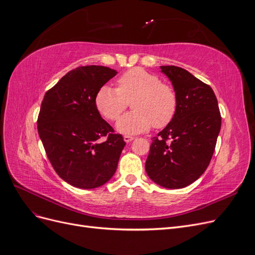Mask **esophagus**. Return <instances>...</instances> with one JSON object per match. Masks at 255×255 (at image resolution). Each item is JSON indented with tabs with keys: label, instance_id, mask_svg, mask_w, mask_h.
Returning <instances> with one entry per match:
<instances>
[{
	"label": "esophagus",
	"instance_id": "obj_1",
	"mask_svg": "<svg viewBox=\"0 0 255 255\" xmlns=\"http://www.w3.org/2000/svg\"><path fill=\"white\" fill-rule=\"evenodd\" d=\"M135 137H133V136H129V135H125L123 136V139H125V141L126 142H129V141H132L133 139H134Z\"/></svg>",
	"mask_w": 255,
	"mask_h": 255
}]
</instances>
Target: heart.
Here are the masks:
<instances>
[{"label":"heart","instance_id":"heart-1","mask_svg":"<svg viewBox=\"0 0 255 255\" xmlns=\"http://www.w3.org/2000/svg\"><path fill=\"white\" fill-rule=\"evenodd\" d=\"M117 88L104 85L96 95L97 110L111 121L117 120L132 101L133 112L118 120L117 129L137 134L167 127L177 110V96L170 85L161 83L159 76L140 68L130 69L117 81Z\"/></svg>","mask_w":255,"mask_h":255}]
</instances>
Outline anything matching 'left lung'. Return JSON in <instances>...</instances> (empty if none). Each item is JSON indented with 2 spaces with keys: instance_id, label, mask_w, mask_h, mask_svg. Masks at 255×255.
I'll return each mask as SVG.
<instances>
[{
  "instance_id": "8db88e82",
  "label": "left lung",
  "mask_w": 255,
  "mask_h": 255,
  "mask_svg": "<svg viewBox=\"0 0 255 255\" xmlns=\"http://www.w3.org/2000/svg\"><path fill=\"white\" fill-rule=\"evenodd\" d=\"M177 96L173 120L152 138L145 171L159 186L186 187L206 170L221 128L213 89L183 68L160 66Z\"/></svg>"
}]
</instances>
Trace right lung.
I'll return each instance as SVG.
<instances>
[{"instance_id":"right-lung-1","label":"right lung","mask_w":255,"mask_h":255,"mask_svg":"<svg viewBox=\"0 0 255 255\" xmlns=\"http://www.w3.org/2000/svg\"><path fill=\"white\" fill-rule=\"evenodd\" d=\"M116 74L104 66L78 67L44 95L38 134L54 170L74 187L102 186L117 169L126 142L95 103L98 90Z\"/></svg>"}]
</instances>
